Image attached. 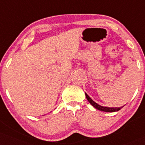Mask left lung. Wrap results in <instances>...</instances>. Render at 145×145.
Here are the masks:
<instances>
[{
  "instance_id": "left-lung-1",
  "label": "left lung",
  "mask_w": 145,
  "mask_h": 145,
  "mask_svg": "<svg viewBox=\"0 0 145 145\" xmlns=\"http://www.w3.org/2000/svg\"><path fill=\"white\" fill-rule=\"evenodd\" d=\"M85 95H86V97L87 100L88 101V102H89L94 107L96 108L97 109H98V110H100V111H105V112H115V111H118L120 110V109H121V108L123 107H123H103V106L99 105V104H97V103H95V101L92 100V99L90 98L89 96L87 95L86 93H85Z\"/></svg>"
}]
</instances>
